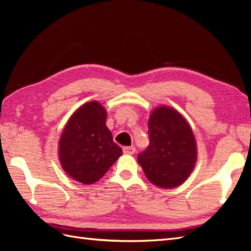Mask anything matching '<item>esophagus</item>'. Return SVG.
I'll return each instance as SVG.
<instances>
[{
	"mask_svg": "<svg viewBox=\"0 0 251 251\" xmlns=\"http://www.w3.org/2000/svg\"><path fill=\"white\" fill-rule=\"evenodd\" d=\"M135 148L134 147H125L124 148V153L127 155H133L135 153Z\"/></svg>",
	"mask_w": 251,
	"mask_h": 251,
	"instance_id": "34e87169",
	"label": "esophagus"
}]
</instances>
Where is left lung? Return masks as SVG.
Wrapping results in <instances>:
<instances>
[{
    "label": "left lung",
    "mask_w": 251,
    "mask_h": 251,
    "mask_svg": "<svg viewBox=\"0 0 251 251\" xmlns=\"http://www.w3.org/2000/svg\"><path fill=\"white\" fill-rule=\"evenodd\" d=\"M150 144L137 160L147 178L156 186L173 188L188 178L197 161L191 126L180 113L159 107L149 119Z\"/></svg>",
    "instance_id": "left-lung-1"
}]
</instances>
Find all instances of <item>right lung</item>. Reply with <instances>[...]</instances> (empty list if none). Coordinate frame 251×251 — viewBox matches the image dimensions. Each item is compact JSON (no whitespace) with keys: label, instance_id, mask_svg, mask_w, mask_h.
Returning a JSON list of instances; mask_svg holds the SVG:
<instances>
[{"label":"right lung","instance_id":"add662e5","mask_svg":"<svg viewBox=\"0 0 251 251\" xmlns=\"http://www.w3.org/2000/svg\"><path fill=\"white\" fill-rule=\"evenodd\" d=\"M105 119L107 112L100 102H87L71 116L60 136V164L82 184H92L103 177L123 154Z\"/></svg>","mask_w":251,"mask_h":251}]
</instances>
